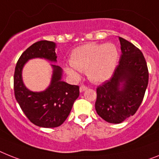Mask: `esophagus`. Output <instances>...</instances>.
<instances>
[{"mask_svg": "<svg viewBox=\"0 0 159 159\" xmlns=\"http://www.w3.org/2000/svg\"><path fill=\"white\" fill-rule=\"evenodd\" d=\"M86 90H87V86H84V85H82V86H80V92H83Z\"/></svg>", "mask_w": 159, "mask_h": 159, "instance_id": "esophagus-1", "label": "esophagus"}]
</instances>
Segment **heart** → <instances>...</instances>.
<instances>
[{
	"mask_svg": "<svg viewBox=\"0 0 159 159\" xmlns=\"http://www.w3.org/2000/svg\"><path fill=\"white\" fill-rule=\"evenodd\" d=\"M119 60V50L112 43H89L76 48L70 56V65L65 72L74 78L79 77V71L86 72L93 82H102L114 73Z\"/></svg>",
	"mask_w": 159,
	"mask_h": 159,
	"instance_id": "b5f03b06",
	"label": "heart"
}]
</instances>
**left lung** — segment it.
<instances>
[{
    "label": "left lung",
    "mask_w": 159,
    "mask_h": 159,
    "mask_svg": "<svg viewBox=\"0 0 159 159\" xmlns=\"http://www.w3.org/2000/svg\"><path fill=\"white\" fill-rule=\"evenodd\" d=\"M122 54L110 79L97 87L95 110L107 122L120 124L137 112L149 81L146 61L139 48L119 37Z\"/></svg>",
    "instance_id": "1"
}]
</instances>
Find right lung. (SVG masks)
Wrapping results in <instances>:
<instances>
[{
    "label": "right lung",
    "mask_w": 159,
    "mask_h": 159,
    "mask_svg": "<svg viewBox=\"0 0 159 159\" xmlns=\"http://www.w3.org/2000/svg\"><path fill=\"white\" fill-rule=\"evenodd\" d=\"M56 43L41 40L34 43L19 57L14 76V95L28 120L43 128H56L61 125L69 116L73 102L79 96V86L61 81L62 69L52 65L53 74L50 86L44 91H30L22 82V71L26 61L33 58H44L57 61Z\"/></svg>",
    "instance_id": "obj_1"
}]
</instances>
